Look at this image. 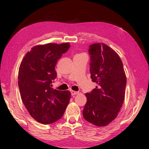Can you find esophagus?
Listing matches in <instances>:
<instances>
[{"label": "esophagus", "mask_w": 149, "mask_h": 149, "mask_svg": "<svg viewBox=\"0 0 149 149\" xmlns=\"http://www.w3.org/2000/svg\"><path fill=\"white\" fill-rule=\"evenodd\" d=\"M70 89H71V92L73 94H75V93L77 92V89H75L74 85H71V86H70Z\"/></svg>", "instance_id": "34e87169"}]
</instances>
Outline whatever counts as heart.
Masks as SVG:
<instances>
[{
    "label": "heart",
    "mask_w": 149,
    "mask_h": 149,
    "mask_svg": "<svg viewBox=\"0 0 149 149\" xmlns=\"http://www.w3.org/2000/svg\"><path fill=\"white\" fill-rule=\"evenodd\" d=\"M76 59H77V58H76Z\"/></svg>",
    "instance_id": "obj_1"
}]
</instances>
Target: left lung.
<instances>
[{"mask_svg":"<svg viewBox=\"0 0 149 149\" xmlns=\"http://www.w3.org/2000/svg\"><path fill=\"white\" fill-rule=\"evenodd\" d=\"M68 45L33 47L20 64L18 86L22 100L31 117L42 124H51L62 118L71 98L69 91L52 84L57 76L55 65Z\"/></svg>","mask_w":149,"mask_h":149,"instance_id":"left-lung-1","label":"left lung"}]
</instances>
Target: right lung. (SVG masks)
<instances>
[{
  "label": "right lung",
  "instance_id": "add662e5",
  "mask_svg": "<svg viewBox=\"0 0 149 149\" xmlns=\"http://www.w3.org/2000/svg\"><path fill=\"white\" fill-rule=\"evenodd\" d=\"M90 72L95 87L85 94L87 101L83 116L99 127L106 126L118 114L125 98L126 79L122 60L105 44L89 46Z\"/></svg>",
  "mask_w": 149,
  "mask_h": 149
}]
</instances>
